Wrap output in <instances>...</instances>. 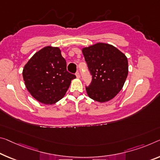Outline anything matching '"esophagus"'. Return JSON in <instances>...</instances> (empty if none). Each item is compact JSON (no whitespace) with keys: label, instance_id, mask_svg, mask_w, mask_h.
<instances>
[{"label":"esophagus","instance_id":"esophagus-1","mask_svg":"<svg viewBox=\"0 0 160 160\" xmlns=\"http://www.w3.org/2000/svg\"><path fill=\"white\" fill-rule=\"evenodd\" d=\"M76 77H77L78 78H80V72H76Z\"/></svg>","mask_w":160,"mask_h":160}]
</instances>
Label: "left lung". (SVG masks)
Returning a JSON list of instances; mask_svg holds the SVG:
<instances>
[{"instance_id":"8db88e82","label":"left lung","mask_w":160,"mask_h":160,"mask_svg":"<svg viewBox=\"0 0 160 160\" xmlns=\"http://www.w3.org/2000/svg\"><path fill=\"white\" fill-rule=\"evenodd\" d=\"M92 82L86 91L100 102L112 100L122 90L128 75V61L125 54L113 45L98 42L82 50Z\"/></svg>"}]
</instances>
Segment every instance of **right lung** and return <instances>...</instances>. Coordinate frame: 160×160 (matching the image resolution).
<instances>
[{"mask_svg":"<svg viewBox=\"0 0 160 160\" xmlns=\"http://www.w3.org/2000/svg\"><path fill=\"white\" fill-rule=\"evenodd\" d=\"M22 77L27 90L40 102L52 105L64 97L71 80L60 48L47 46L35 53L24 66Z\"/></svg>","mask_w":160,"mask_h":160,"instance_id":"1","label":"right lung"}]
</instances>
